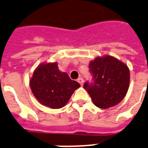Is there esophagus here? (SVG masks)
<instances>
[{
	"instance_id": "34e87169",
	"label": "esophagus",
	"mask_w": 148,
	"mask_h": 148,
	"mask_svg": "<svg viewBox=\"0 0 148 148\" xmlns=\"http://www.w3.org/2000/svg\"><path fill=\"white\" fill-rule=\"evenodd\" d=\"M77 81V82L79 83L81 85H82L83 83H84V80H83L82 77H78Z\"/></svg>"
}]
</instances>
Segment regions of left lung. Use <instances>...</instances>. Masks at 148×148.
Masks as SVG:
<instances>
[{"instance_id":"8db88e82","label":"left lung","mask_w":148,"mask_h":148,"mask_svg":"<svg viewBox=\"0 0 148 148\" xmlns=\"http://www.w3.org/2000/svg\"><path fill=\"white\" fill-rule=\"evenodd\" d=\"M92 82L84 84L96 107L103 109L115 106L124 99L130 86V70L116 58L97 57L89 63Z\"/></svg>"}]
</instances>
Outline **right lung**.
I'll use <instances>...</instances> for the list:
<instances>
[{
	"mask_svg": "<svg viewBox=\"0 0 148 148\" xmlns=\"http://www.w3.org/2000/svg\"><path fill=\"white\" fill-rule=\"evenodd\" d=\"M30 88L36 99L41 104L59 109L68 102L79 83L61 72L56 63H42L36 68L29 81Z\"/></svg>",
	"mask_w": 148,
	"mask_h": 148,
	"instance_id": "obj_1",
	"label": "right lung"
}]
</instances>
